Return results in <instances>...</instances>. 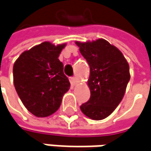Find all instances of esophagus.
<instances>
[{"mask_svg":"<svg viewBox=\"0 0 151 151\" xmlns=\"http://www.w3.org/2000/svg\"><path fill=\"white\" fill-rule=\"evenodd\" d=\"M70 81H71V84L76 85V81H77L76 77H70Z\"/></svg>","mask_w":151,"mask_h":151,"instance_id":"obj_1","label":"esophagus"}]
</instances>
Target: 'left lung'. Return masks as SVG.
I'll use <instances>...</instances> for the list:
<instances>
[{
    "mask_svg": "<svg viewBox=\"0 0 151 151\" xmlns=\"http://www.w3.org/2000/svg\"><path fill=\"white\" fill-rule=\"evenodd\" d=\"M76 44L90 67L87 84L91 96L80 108L87 117L103 120L115 110L124 96L130 80L129 65L121 51L104 39Z\"/></svg>",
    "mask_w": 151,
    "mask_h": 151,
    "instance_id": "1",
    "label": "left lung"
}]
</instances>
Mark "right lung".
Segmentation results:
<instances>
[{
    "mask_svg": "<svg viewBox=\"0 0 151 151\" xmlns=\"http://www.w3.org/2000/svg\"><path fill=\"white\" fill-rule=\"evenodd\" d=\"M65 44L48 42L24 52L13 65V83L26 109L37 117L49 116L58 109L70 83L58 58Z\"/></svg>",
    "mask_w": 151,
    "mask_h": 151,
    "instance_id": "1",
    "label": "right lung"
}]
</instances>
